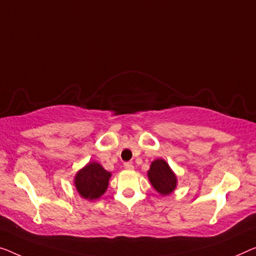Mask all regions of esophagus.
Returning a JSON list of instances; mask_svg holds the SVG:
<instances>
[{"mask_svg": "<svg viewBox=\"0 0 256 256\" xmlns=\"http://www.w3.org/2000/svg\"><path fill=\"white\" fill-rule=\"evenodd\" d=\"M124 168L126 170H133V164L131 162H126V163H124Z\"/></svg>", "mask_w": 256, "mask_h": 256, "instance_id": "obj_1", "label": "esophagus"}]
</instances>
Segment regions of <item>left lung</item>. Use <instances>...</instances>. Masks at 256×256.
<instances>
[{
  "label": "left lung",
  "mask_w": 256,
  "mask_h": 256,
  "mask_svg": "<svg viewBox=\"0 0 256 256\" xmlns=\"http://www.w3.org/2000/svg\"><path fill=\"white\" fill-rule=\"evenodd\" d=\"M147 176L152 188L161 196H169L177 188L176 174L163 158L154 160L152 162Z\"/></svg>",
  "instance_id": "obj_1"
}]
</instances>
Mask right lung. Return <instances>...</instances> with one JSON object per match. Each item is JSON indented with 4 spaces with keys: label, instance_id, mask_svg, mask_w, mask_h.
<instances>
[{
    "label": "right lung",
    "instance_id": "obj_1",
    "mask_svg": "<svg viewBox=\"0 0 256 256\" xmlns=\"http://www.w3.org/2000/svg\"><path fill=\"white\" fill-rule=\"evenodd\" d=\"M110 177L112 172L106 171L100 163L92 161L77 171L74 184L80 196L92 201L106 193Z\"/></svg>",
    "mask_w": 256,
    "mask_h": 256
}]
</instances>
